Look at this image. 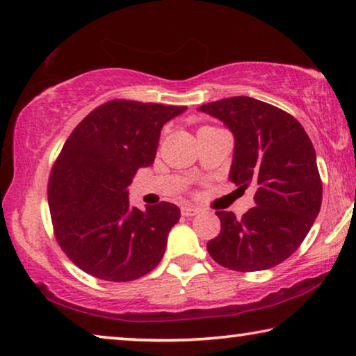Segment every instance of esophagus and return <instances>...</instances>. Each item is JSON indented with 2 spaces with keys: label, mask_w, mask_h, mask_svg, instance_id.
I'll return each mask as SVG.
<instances>
[{
  "label": "esophagus",
  "mask_w": 356,
  "mask_h": 356,
  "mask_svg": "<svg viewBox=\"0 0 356 356\" xmlns=\"http://www.w3.org/2000/svg\"><path fill=\"white\" fill-rule=\"evenodd\" d=\"M201 212V209L193 207V206H184L182 207V215L184 216H195Z\"/></svg>",
  "instance_id": "esophagus-1"
}]
</instances>
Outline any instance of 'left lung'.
Instances as JSON below:
<instances>
[{"mask_svg":"<svg viewBox=\"0 0 356 356\" xmlns=\"http://www.w3.org/2000/svg\"><path fill=\"white\" fill-rule=\"evenodd\" d=\"M197 111L221 120L234 135L229 180L257 186L256 207L237 218L216 212L220 236L209 254L237 272L272 268L292 254L308 236L322 204L316 150L297 119L257 99H222Z\"/></svg>","mask_w":356,"mask_h":356,"instance_id":"1","label":"left lung"}]
</instances>
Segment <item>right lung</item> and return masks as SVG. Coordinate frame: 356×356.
Masks as SVG:
<instances>
[{
  "label": "right lung",
  "instance_id": "obj_1",
  "mask_svg": "<svg viewBox=\"0 0 356 356\" xmlns=\"http://www.w3.org/2000/svg\"><path fill=\"white\" fill-rule=\"evenodd\" d=\"M185 110L111 100L67 138L48 180V206L59 246L83 272L125 282L160 264L180 209L130 206L129 186L154 163L163 125Z\"/></svg>",
  "mask_w": 356,
  "mask_h": 356
}]
</instances>
